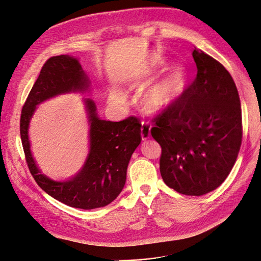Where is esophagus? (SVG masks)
Masks as SVG:
<instances>
[{"mask_svg": "<svg viewBox=\"0 0 261 261\" xmlns=\"http://www.w3.org/2000/svg\"><path fill=\"white\" fill-rule=\"evenodd\" d=\"M140 134H141L142 140H147V139L150 138V136H151V127H150V125L148 123L141 122V132H140Z\"/></svg>", "mask_w": 261, "mask_h": 261, "instance_id": "1", "label": "esophagus"}]
</instances>
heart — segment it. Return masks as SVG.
<instances>
[{
  "label": "heart",
  "mask_w": 261,
  "mask_h": 261,
  "mask_svg": "<svg viewBox=\"0 0 261 261\" xmlns=\"http://www.w3.org/2000/svg\"><path fill=\"white\" fill-rule=\"evenodd\" d=\"M184 85V74L180 67L175 66L167 74L145 89L140 95V101L149 112H163L174 105L179 98ZM109 99L113 103H123L125 96L121 93L112 91Z\"/></svg>",
  "instance_id": "obj_1"
}]
</instances>
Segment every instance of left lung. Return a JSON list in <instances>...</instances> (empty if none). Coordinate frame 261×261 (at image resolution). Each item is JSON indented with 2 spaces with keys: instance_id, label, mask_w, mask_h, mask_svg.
<instances>
[{
  "instance_id": "8db88e82",
  "label": "left lung",
  "mask_w": 261,
  "mask_h": 261,
  "mask_svg": "<svg viewBox=\"0 0 261 261\" xmlns=\"http://www.w3.org/2000/svg\"><path fill=\"white\" fill-rule=\"evenodd\" d=\"M197 76L174 105L156 117L160 169L170 189L189 196L216 190L230 173L242 141L236 83L216 60L194 49Z\"/></svg>"
}]
</instances>
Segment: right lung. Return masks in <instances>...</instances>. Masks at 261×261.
Segmentation results:
<instances>
[{
	"label": "right lung",
	"mask_w": 261,
	"mask_h": 261,
	"mask_svg": "<svg viewBox=\"0 0 261 261\" xmlns=\"http://www.w3.org/2000/svg\"><path fill=\"white\" fill-rule=\"evenodd\" d=\"M70 93H91V80L79 59L68 55L50 58L22 108L20 135L29 169L40 189L66 205L92 210L111 203L122 192L128 163L141 142V124L134 117L120 122L101 120L94 100L83 98L90 126L86 162L71 178L52 180L41 173L33 158L29 138L30 122L41 102Z\"/></svg>",
	"instance_id": "obj_1"
}]
</instances>
